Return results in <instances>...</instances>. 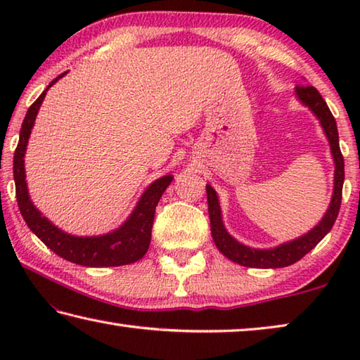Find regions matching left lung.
I'll return each mask as SVG.
<instances>
[{"mask_svg":"<svg viewBox=\"0 0 360 360\" xmlns=\"http://www.w3.org/2000/svg\"><path fill=\"white\" fill-rule=\"evenodd\" d=\"M295 94L304 106L311 109L313 114L319 119L322 129H324L326 136L330 144L332 157L335 162V179H333V195L326 211L322 221L316 225L313 230H309L307 235L300 238L292 240L279 245L273 249H254L241 245L233 236L229 235L225 230L221 214V206H219V198L214 188L210 184L206 186V195H208V212L211 221V235L214 240L216 246L225 257L233 260L235 264L251 268H283L295 264L303 255H307L316 245L324 238V236L333 227L335 219L338 216L340 205H341V191H343L345 181V160L341 155L340 144H338V130L337 122L328 109L327 103L322 98L321 94L313 85H297Z\"/></svg>","mask_w":360,"mask_h":360,"instance_id":"8db88e82","label":"left lung"}]
</instances>
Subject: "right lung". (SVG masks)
<instances>
[{
	"label": "right lung",
	"mask_w": 360,
	"mask_h": 360,
	"mask_svg": "<svg viewBox=\"0 0 360 360\" xmlns=\"http://www.w3.org/2000/svg\"><path fill=\"white\" fill-rule=\"evenodd\" d=\"M65 75L66 72H62V75L47 85V89L39 95V98L28 108L25 119H23L19 144H17V149L14 152V181L17 205H19L23 221L27 222L30 230L49 249H52L53 252L60 255V257H63L65 260H70L72 264L84 266H120L133 264V262L139 260L148 252L150 245L155 206L158 200H160L162 193L167 191L169 182L173 181V176H163V178L152 182L141 195V198H139L138 205L135 206V210H133L129 219L117 230L101 236H75L65 233V231L56 227L52 222H49L34 208L32 200H30L25 181V165H23L28 138L49 87H52Z\"/></svg>",
	"instance_id": "add662e5"
}]
</instances>
